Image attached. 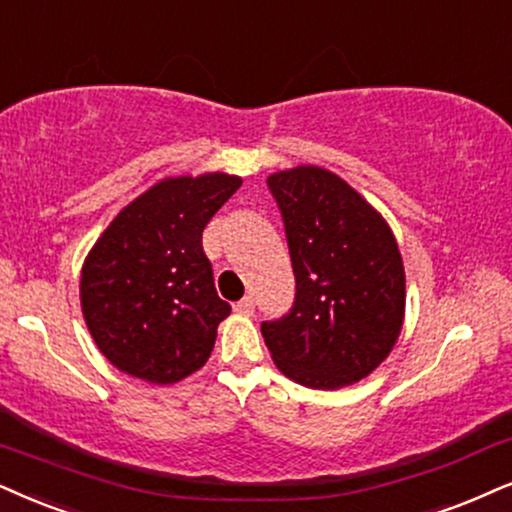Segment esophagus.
I'll return each mask as SVG.
<instances>
[{
    "label": "esophagus",
    "instance_id": "obj_1",
    "mask_svg": "<svg viewBox=\"0 0 512 512\" xmlns=\"http://www.w3.org/2000/svg\"><path fill=\"white\" fill-rule=\"evenodd\" d=\"M236 309L241 314H252V312H255V300H252V295H245L243 300L236 304Z\"/></svg>",
    "mask_w": 512,
    "mask_h": 512
}]
</instances>
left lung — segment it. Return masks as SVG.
I'll return each instance as SVG.
<instances>
[{
    "label": "left lung",
    "instance_id": "1",
    "mask_svg": "<svg viewBox=\"0 0 512 512\" xmlns=\"http://www.w3.org/2000/svg\"><path fill=\"white\" fill-rule=\"evenodd\" d=\"M286 226L295 302L262 323L274 364L312 390L354 385L401 333L406 276L392 229L345 179L316 165L271 174Z\"/></svg>",
    "mask_w": 512,
    "mask_h": 512
}]
</instances>
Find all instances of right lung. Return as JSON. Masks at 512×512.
I'll return each mask as SVG.
<instances>
[{
	"mask_svg": "<svg viewBox=\"0 0 512 512\" xmlns=\"http://www.w3.org/2000/svg\"><path fill=\"white\" fill-rule=\"evenodd\" d=\"M241 186L224 172L167 177L134 198L89 250L82 314L122 373L172 385L198 371L231 307L215 290L203 229Z\"/></svg>",
	"mask_w": 512,
	"mask_h": 512,
	"instance_id": "add662e5",
	"label": "right lung"
}]
</instances>
